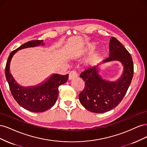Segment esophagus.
<instances>
[{
  "instance_id": "obj_1",
  "label": "esophagus",
  "mask_w": 147,
  "mask_h": 147,
  "mask_svg": "<svg viewBox=\"0 0 147 147\" xmlns=\"http://www.w3.org/2000/svg\"><path fill=\"white\" fill-rule=\"evenodd\" d=\"M77 77V74L75 72V71H71L69 73V80H71Z\"/></svg>"
}]
</instances>
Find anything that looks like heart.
I'll return each instance as SVG.
<instances>
[{
	"label": "heart",
	"instance_id": "obj_1",
	"mask_svg": "<svg viewBox=\"0 0 147 147\" xmlns=\"http://www.w3.org/2000/svg\"><path fill=\"white\" fill-rule=\"evenodd\" d=\"M95 48V45L94 43H90L87 45V47L86 48V52H91ZM100 59V53L99 51H96L88 57V59L86 61V64L88 66H94L96 65L99 63V61Z\"/></svg>",
	"mask_w": 147,
	"mask_h": 147
}]
</instances>
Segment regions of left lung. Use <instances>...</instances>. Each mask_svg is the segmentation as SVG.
Instances as JSON below:
<instances>
[{"label":"left lung","mask_w":147,"mask_h":147,"mask_svg":"<svg viewBox=\"0 0 147 147\" xmlns=\"http://www.w3.org/2000/svg\"><path fill=\"white\" fill-rule=\"evenodd\" d=\"M109 57L101 64L117 61L123 66V72L117 80L110 82L99 74V66L84 70L80 77L85 83L79 100L90 112L102 113L112 110L121 102L129 87L134 74V65L129 53L117 38L112 37L109 43Z\"/></svg>","instance_id":"8db88e82"}]
</instances>
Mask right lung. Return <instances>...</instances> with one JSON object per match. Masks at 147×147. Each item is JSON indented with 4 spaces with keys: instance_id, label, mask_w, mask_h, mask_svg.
Wrapping results in <instances>:
<instances>
[{
    "instance_id": "right-lung-1",
    "label": "right lung",
    "mask_w": 147,
    "mask_h": 147,
    "mask_svg": "<svg viewBox=\"0 0 147 147\" xmlns=\"http://www.w3.org/2000/svg\"><path fill=\"white\" fill-rule=\"evenodd\" d=\"M43 40L29 41L11 52L5 67V77L11 94L22 107L32 112H43L56 103L58 97V88L66 83L69 75L52 74L45 81L33 86H23L18 83L10 73V63L15 53L24 48L44 45Z\"/></svg>"
}]
</instances>
